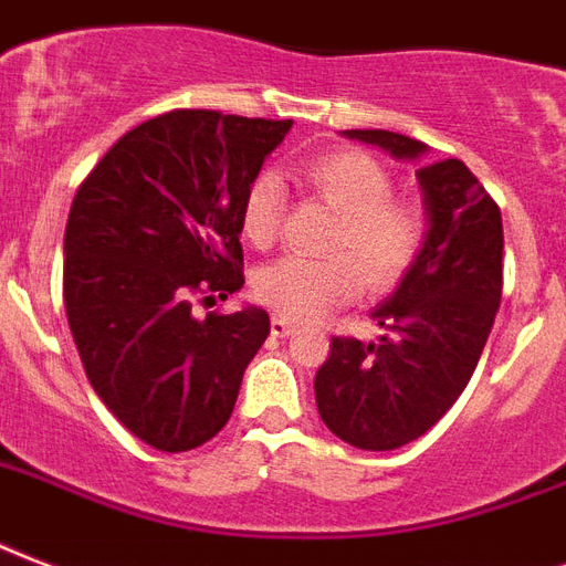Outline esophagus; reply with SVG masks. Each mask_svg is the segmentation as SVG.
<instances>
[{"label": "esophagus", "instance_id": "obj_1", "mask_svg": "<svg viewBox=\"0 0 566 566\" xmlns=\"http://www.w3.org/2000/svg\"><path fill=\"white\" fill-rule=\"evenodd\" d=\"M295 331H297V324H292L289 318H280V315L271 318V333H274V336H289V333H295Z\"/></svg>", "mask_w": 566, "mask_h": 566}]
</instances>
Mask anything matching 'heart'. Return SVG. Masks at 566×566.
Segmentation results:
<instances>
[{
  "instance_id": "heart-1",
  "label": "heart",
  "mask_w": 566,
  "mask_h": 566,
  "mask_svg": "<svg viewBox=\"0 0 566 566\" xmlns=\"http://www.w3.org/2000/svg\"><path fill=\"white\" fill-rule=\"evenodd\" d=\"M301 186L336 212L333 256H286L253 280L262 304L292 322H315L371 289L396 286L413 265L428 233V214L410 197H396V179L384 161L357 147L313 156L297 170ZM283 223V188L260 174L242 200V235L253 248H271Z\"/></svg>"
}]
</instances>
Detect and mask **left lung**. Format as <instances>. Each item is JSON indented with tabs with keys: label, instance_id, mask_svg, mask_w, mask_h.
Listing matches in <instances>:
<instances>
[{
	"label": "left lung",
	"instance_id": "8db88e82",
	"mask_svg": "<svg viewBox=\"0 0 566 566\" xmlns=\"http://www.w3.org/2000/svg\"><path fill=\"white\" fill-rule=\"evenodd\" d=\"M396 159L424 144L387 129H348ZM428 233L398 289L371 313L389 331L378 343L333 336L315 375V405L339 440L366 451L413 442L440 422L488 343L502 301V212L461 159L416 170Z\"/></svg>",
	"mask_w": 566,
	"mask_h": 566
}]
</instances>
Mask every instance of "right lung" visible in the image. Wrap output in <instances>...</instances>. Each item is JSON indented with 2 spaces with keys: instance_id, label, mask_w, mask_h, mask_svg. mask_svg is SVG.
Instances as JSON below:
<instances>
[{
  "instance_id": "right-lung-1",
  "label": "right lung",
  "mask_w": 566,
  "mask_h": 566,
  "mask_svg": "<svg viewBox=\"0 0 566 566\" xmlns=\"http://www.w3.org/2000/svg\"><path fill=\"white\" fill-rule=\"evenodd\" d=\"M292 120L177 108L135 126L78 186L64 310L103 405L159 451L212 440L271 331L269 313H191L244 286L242 200Z\"/></svg>"
}]
</instances>
